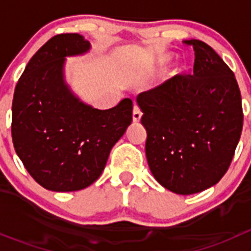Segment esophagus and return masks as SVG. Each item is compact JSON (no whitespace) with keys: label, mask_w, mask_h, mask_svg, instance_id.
I'll return each instance as SVG.
<instances>
[{"label":"esophagus","mask_w":251,"mask_h":251,"mask_svg":"<svg viewBox=\"0 0 251 251\" xmlns=\"http://www.w3.org/2000/svg\"><path fill=\"white\" fill-rule=\"evenodd\" d=\"M141 118H142V111L137 105H135V108H133V113H132L133 123H138V121L141 120Z\"/></svg>","instance_id":"esophagus-1"}]
</instances>
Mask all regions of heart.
I'll return each instance as SVG.
<instances>
[{
	"mask_svg": "<svg viewBox=\"0 0 251 251\" xmlns=\"http://www.w3.org/2000/svg\"><path fill=\"white\" fill-rule=\"evenodd\" d=\"M169 58H170V57H169V55H166V57H165V58H164V59H165V60H168V59H169Z\"/></svg>",
	"mask_w": 251,
	"mask_h": 251,
	"instance_id": "1",
	"label": "heart"
}]
</instances>
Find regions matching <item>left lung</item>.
<instances>
[{"label":"left lung","mask_w":251,"mask_h":251,"mask_svg":"<svg viewBox=\"0 0 251 251\" xmlns=\"http://www.w3.org/2000/svg\"><path fill=\"white\" fill-rule=\"evenodd\" d=\"M196 54L193 74L176 75L137 96L147 130L146 155L156 181L188 196L227 173L243 128L237 80L209 45L183 41Z\"/></svg>","instance_id":"8db88e82"}]
</instances>
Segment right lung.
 Masks as SVG:
<instances>
[{"label": "right lung", "instance_id": "1", "mask_svg": "<svg viewBox=\"0 0 251 251\" xmlns=\"http://www.w3.org/2000/svg\"><path fill=\"white\" fill-rule=\"evenodd\" d=\"M88 50L90 42L81 35H55L32 55L14 90V149L27 173L48 191L74 192L92 184L132 121L130 98L110 109H95L65 83V57Z\"/></svg>", "mask_w": 251, "mask_h": 251}]
</instances>
